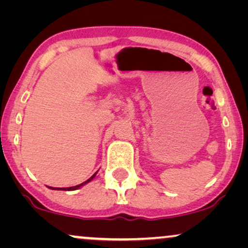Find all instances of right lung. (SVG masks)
I'll list each match as a JSON object with an SVG mask.
<instances>
[{"label": "right lung", "instance_id": "add662e5", "mask_svg": "<svg viewBox=\"0 0 248 248\" xmlns=\"http://www.w3.org/2000/svg\"><path fill=\"white\" fill-rule=\"evenodd\" d=\"M96 174H97V172H94V174H93V176H91V177H90L89 179H87L86 182H83L82 184H80V185H77V186H71V187H50V186H48V188H50V189H56V191H74V189L80 188L81 186L86 185L87 183H89L90 181H93V179L94 178V176H96Z\"/></svg>", "mask_w": 248, "mask_h": 248}]
</instances>
